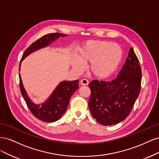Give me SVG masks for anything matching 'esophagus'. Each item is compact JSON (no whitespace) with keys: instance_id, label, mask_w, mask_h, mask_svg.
<instances>
[{"instance_id":"1","label":"esophagus","mask_w":159,"mask_h":159,"mask_svg":"<svg viewBox=\"0 0 159 159\" xmlns=\"http://www.w3.org/2000/svg\"><path fill=\"white\" fill-rule=\"evenodd\" d=\"M80 84L82 85H87L89 84V81L86 79H83L80 81Z\"/></svg>"}]
</instances>
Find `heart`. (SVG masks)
<instances>
[{"mask_svg":"<svg viewBox=\"0 0 159 159\" xmlns=\"http://www.w3.org/2000/svg\"><path fill=\"white\" fill-rule=\"evenodd\" d=\"M123 50L119 45L106 41H89L78 49V60L73 62L78 71L84 69L81 63L90 64L89 72L99 79L106 78L115 71L123 58Z\"/></svg>","mask_w":159,"mask_h":159,"instance_id":"b5f03b06","label":"heart"}]
</instances>
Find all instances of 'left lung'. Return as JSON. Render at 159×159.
<instances>
[{"label":"left lung","mask_w":159,"mask_h":159,"mask_svg":"<svg viewBox=\"0 0 159 159\" xmlns=\"http://www.w3.org/2000/svg\"><path fill=\"white\" fill-rule=\"evenodd\" d=\"M142 72L133 48L117 78L111 81L93 80L89 84V107L92 116L103 125L123 121L131 113L140 93Z\"/></svg>","instance_id":"left-lung-1"}]
</instances>
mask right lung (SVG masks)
Returning a JSON list of instances; mask_svg holds the SVG:
<instances>
[{"mask_svg": "<svg viewBox=\"0 0 159 159\" xmlns=\"http://www.w3.org/2000/svg\"><path fill=\"white\" fill-rule=\"evenodd\" d=\"M66 36V34H63L51 33L39 38L32 43L24 52L20 60V67L21 61L31 53L48 46L51 44V42H53L60 37H65ZM20 67H19V71H20ZM19 79H20V92L31 113L38 119L48 123L56 121L61 118L68 106L71 96L79 88L78 80L69 81H63L57 86L49 98L44 103L41 105H36L28 96L23 87L20 74H19Z\"/></svg>", "mask_w": 159, "mask_h": 159, "instance_id": "add662e5", "label": "right lung"}]
</instances>
